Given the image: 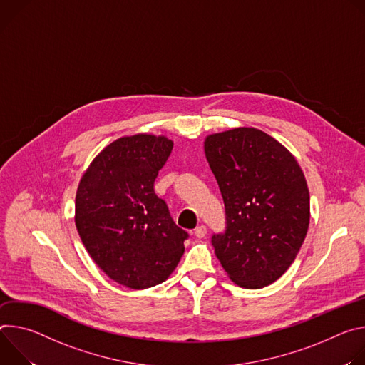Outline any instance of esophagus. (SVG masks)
<instances>
[{
    "mask_svg": "<svg viewBox=\"0 0 365 365\" xmlns=\"http://www.w3.org/2000/svg\"><path fill=\"white\" fill-rule=\"evenodd\" d=\"M206 233H207V227H206L205 225H200V226H197V227H195V230H194V235H195L197 237H205V236H206Z\"/></svg>",
    "mask_w": 365,
    "mask_h": 365,
    "instance_id": "1",
    "label": "esophagus"
}]
</instances>
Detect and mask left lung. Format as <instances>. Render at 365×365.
Returning <instances> with one entry per match:
<instances>
[{"label": "left lung", "mask_w": 365, "mask_h": 365, "mask_svg": "<svg viewBox=\"0 0 365 365\" xmlns=\"http://www.w3.org/2000/svg\"><path fill=\"white\" fill-rule=\"evenodd\" d=\"M206 158L226 215L212 245L233 282L262 289L293 264L307 233L310 197L294 156L267 133L239 128L210 135Z\"/></svg>", "instance_id": "1"}]
</instances>
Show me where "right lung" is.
Returning <instances> with one entry per match:
<instances>
[{
    "label": "right lung",
    "mask_w": 365,
    "mask_h": 365,
    "mask_svg": "<svg viewBox=\"0 0 365 365\" xmlns=\"http://www.w3.org/2000/svg\"><path fill=\"white\" fill-rule=\"evenodd\" d=\"M173 142L135 135L103 149L81 178L75 225L94 262L115 282L140 290L165 281L188 233L155 194L153 182Z\"/></svg>",
    "instance_id": "1"
}]
</instances>
